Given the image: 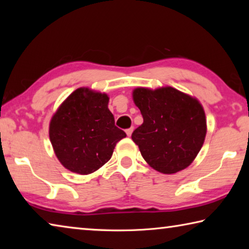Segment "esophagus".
<instances>
[{"mask_svg": "<svg viewBox=\"0 0 249 249\" xmlns=\"http://www.w3.org/2000/svg\"><path fill=\"white\" fill-rule=\"evenodd\" d=\"M133 130H134V127H130V128L126 129V134H127V136H130V135H132Z\"/></svg>", "mask_w": 249, "mask_h": 249, "instance_id": "34e87169", "label": "esophagus"}]
</instances>
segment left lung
I'll list each match as a JSON object with an SVG mask.
<instances>
[{"instance_id":"left-lung-1","label":"left lung","mask_w":249,"mask_h":249,"mask_svg":"<svg viewBox=\"0 0 249 249\" xmlns=\"http://www.w3.org/2000/svg\"><path fill=\"white\" fill-rule=\"evenodd\" d=\"M133 100L144 123L134 130L147 163L161 174H176L190 166L206 135L205 113L199 101L171 87L137 88Z\"/></svg>"}]
</instances>
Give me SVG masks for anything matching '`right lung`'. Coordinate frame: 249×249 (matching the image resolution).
Instances as JSON below:
<instances>
[{
  "instance_id": "add662e5",
  "label": "right lung",
  "mask_w": 249,
  "mask_h": 249,
  "mask_svg": "<svg viewBox=\"0 0 249 249\" xmlns=\"http://www.w3.org/2000/svg\"><path fill=\"white\" fill-rule=\"evenodd\" d=\"M105 93L79 88L52 117L49 138L61 165L79 175L98 170L112 157L117 142L126 137L115 126Z\"/></svg>"
}]
</instances>
